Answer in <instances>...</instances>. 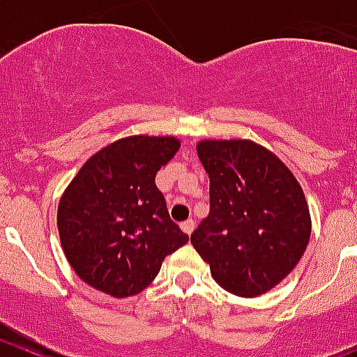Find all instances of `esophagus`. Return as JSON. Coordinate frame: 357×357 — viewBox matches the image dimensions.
<instances>
[{"instance_id": "esophagus-1", "label": "esophagus", "mask_w": 357, "mask_h": 357, "mask_svg": "<svg viewBox=\"0 0 357 357\" xmlns=\"http://www.w3.org/2000/svg\"><path fill=\"white\" fill-rule=\"evenodd\" d=\"M183 229V233H186V234H190L192 231H194V227H195V224H194V220H185V222H181V226H179Z\"/></svg>"}]
</instances>
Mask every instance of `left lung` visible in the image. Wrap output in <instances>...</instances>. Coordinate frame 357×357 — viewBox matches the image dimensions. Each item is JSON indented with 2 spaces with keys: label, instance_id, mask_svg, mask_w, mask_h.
<instances>
[{
  "label": "left lung",
  "instance_id": "1",
  "mask_svg": "<svg viewBox=\"0 0 357 357\" xmlns=\"http://www.w3.org/2000/svg\"><path fill=\"white\" fill-rule=\"evenodd\" d=\"M210 178V215L190 242L229 294L258 297L278 287L303 258L311 215L294 172L247 139L199 140Z\"/></svg>",
  "mask_w": 357,
  "mask_h": 357
}]
</instances>
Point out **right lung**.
<instances>
[{
  "instance_id": "1",
  "label": "right lung",
  "mask_w": 357,
  "mask_h": 357,
  "mask_svg": "<svg viewBox=\"0 0 357 357\" xmlns=\"http://www.w3.org/2000/svg\"><path fill=\"white\" fill-rule=\"evenodd\" d=\"M172 135H131L83 163L59 202L63 255L83 282L124 298L147 288L188 242L169 217L156 172L179 151Z\"/></svg>"
}]
</instances>
